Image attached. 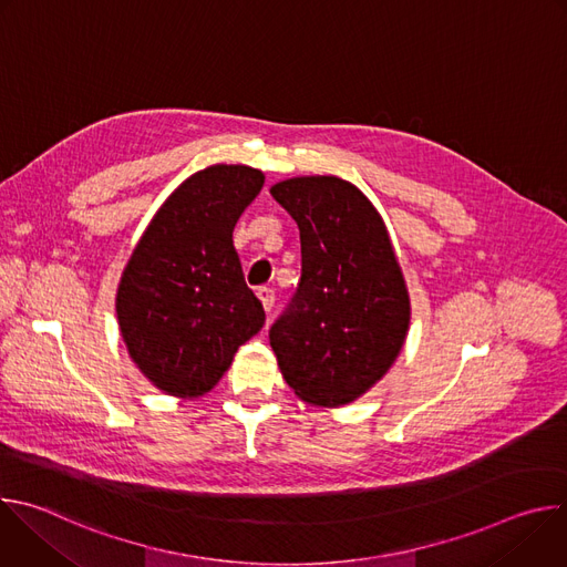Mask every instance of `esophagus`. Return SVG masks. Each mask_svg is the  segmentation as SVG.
I'll return each mask as SVG.
<instances>
[{"mask_svg":"<svg viewBox=\"0 0 567 567\" xmlns=\"http://www.w3.org/2000/svg\"><path fill=\"white\" fill-rule=\"evenodd\" d=\"M258 298H260V302H262L265 311H271V307H274V300H276V293H274V289H271V287H258Z\"/></svg>","mask_w":567,"mask_h":567,"instance_id":"obj_1","label":"esophagus"}]
</instances>
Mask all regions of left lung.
<instances>
[{
    "instance_id": "1",
    "label": "left lung",
    "mask_w": 567,
    "mask_h": 567,
    "mask_svg": "<svg viewBox=\"0 0 567 567\" xmlns=\"http://www.w3.org/2000/svg\"><path fill=\"white\" fill-rule=\"evenodd\" d=\"M271 195L300 228L302 274L269 341L302 401L339 409L399 357L411 326L406 280L381 215L354 184L293 177Z\"/></svg>"
}]
</instances>
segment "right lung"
<instances>
[{"instance_id":"right-lung-1","label":"right lung","mask_w":567,"mask_h":567,"mask_svg":"<svg viewBox=\"0 0 567 567\" xmlns=\"http://www.w3.org/2000/svg\"><path fill=\"white\" fill-rule=\"evenodd\" d=\"M262 186L249 166L204 168L161 204L134 247L116 316L132 361L158 390L206 394L262 330V302L233 247V228Z\"/></svg>"}]
</instances>
